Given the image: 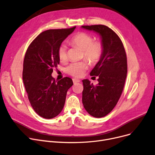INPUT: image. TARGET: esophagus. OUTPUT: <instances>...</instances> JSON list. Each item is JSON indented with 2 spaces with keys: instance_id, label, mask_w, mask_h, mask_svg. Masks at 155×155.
Instances as JSON below:
<instances>
[{
  "instance_id": "1",
  "label": "esophagus",
  "mask_w": 155,
  "mask_h": 155,
  "mask_svg": "<svg viewBox=\"0 0 155 155\" xmlns=\"http://www.w3.org/2000/svg\"><path fill=\"white\" fill-rule=\"evenodd\" d=\"M72 81H73V83L74 84H76L77 83H79V82H80V79H72Z\"/></svg>"
}]
</instances>
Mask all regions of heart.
I'll return each mask as SVG.
<instances>
[{"mask_svg":"<svg viewBox=\"0 0 155 155\" xmlns=\"http://www.w3.org/2000/svg\"><path fill=\"white\" fill-rule=\"evenodd\" d=\"M93 38L84 32H79L74 34L69 40V44L83 50V57L91 64H96L101 59L103 55V46L102 43L98 41H93ZM58 56L62 62L68 60L67 47L65 45H61L58 49ZM87 63L85 61L73 62L67 68L66 71L69 75L80 78L83 76L87 69Z\"/></svg>","mask_w":155,"mask_h":155,"instance_id":"1","label":"heart"}]
</instances>
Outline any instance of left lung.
Wrapping results in <instances>:
<instances>
[{"label": "left lung", "mask_w": 155, "mask_h": 155, "mask_svg": "<svg viewBox=\"0 0 155 155\" xmlns=\"http://www.w3.org/2000/svg\"><path fill=\"white\" fill-rule=\"evenodd\" d=\"M101 36L103 46L101 59L90 72L97 76L94 86L87 79L83 80V104L93 117H102L110 113L116 105L124 88L126 78L127 58L120 38L111 29L104 25H83Z\"/></svg>", "instance_id": "8db88e82"}]
</instances>
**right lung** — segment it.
<instances>
[{
	"label": "right lung",
	"instance_id": "add662e5",
	"mask_svg": "<svg viewBox=\"0 0 155 155\" xmlns=\"http://www.w3.org/2000/svg\"><path fill=\"white\" fill-rule=\"evenodd\" d=\"M75 28L76 26L41 32L25 54L22 78L27 96L35 113L45 119H51L61 112L68 90L73 84L68 77L57 82L51 74L59 64V46Z\"/></svg>",
	"mask_w": 155,
	"mask_h": 155
}]
</instances>
